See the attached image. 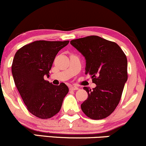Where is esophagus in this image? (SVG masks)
<instances>
[{
	"instance_id": "34e87169",
	"label": "esophagus",
	"mask_w": 146,
	"mask_h": 146,
	"mask_svg": "<svg viewBox=\"0 0 146 146\" xmlns=\"http://www.w3.org/2000/svg\"><path fill=\"white\" fill-rule=\"evenodd\" d=\"M69 89H70V90H73V91H74V90H78L79 88H78V87H76V86L71 85V86H70Z\"/></svg>"
}]
</instances>
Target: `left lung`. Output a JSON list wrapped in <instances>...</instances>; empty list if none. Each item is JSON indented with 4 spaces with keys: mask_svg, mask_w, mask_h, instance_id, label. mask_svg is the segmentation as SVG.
<instances>
[{
    "mask_svg": "<svg viewBox=\"0 0 146 146\" xmlns=\"http://www.w3.org/2000/svg\"><path fill=\"white\" fill-rule=\"evenodd\" d=\"M70 44L85 57V73L96 85L92 90L83 87L88 97L81 109L91 119L107 117L119 104L127 80V56L117 43L97 36L72 40Z\"/></svg>",
    "mask_w": 146,
    "mask_h": 146,
    "instance_id": "8db88e82",
    "label": "left lung"
}]
</instances>
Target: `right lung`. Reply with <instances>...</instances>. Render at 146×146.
<instances>
[{
	"label": "right lung",
	"instance_id": "right-lung-1",
	"mask_svg": "<svg viewBox=\"0 0 146 146\" xmlns=\"http://www.w3.org/2000/svg\"><path fill=\"white\" fill-rule=\"evenodd\" d=\"M69 41L36 40L17 51L12 64L15 85L27 110L40 119L57 114L68 92L66 84L54 85L44 79L49 76L55 56Z\"/></svg>",
	"mask_w": 146,
	"mask_h": 146
}]
</instances>
